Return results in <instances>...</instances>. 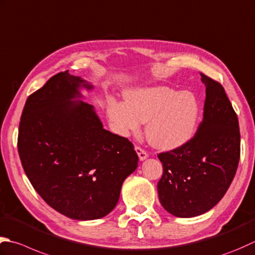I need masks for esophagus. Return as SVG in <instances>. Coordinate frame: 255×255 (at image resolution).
I'll use <instances>...</instances> for the list:
<instances>
[{"label":"esophagus","mask_w":255,"mask_h":255,"mask_svg":"<svg viewBox=\"0 0 255 255\" xmlns=\"http://www.w3.org/2000/svg\"><path fill=\"white\" fill-rule=\"evenodd\" d=\"M134 149H136V151H137L138 156H139V159H140V160H144V159H146V158L148 157L147 151L144 150V149H142L141 147L136 146V147H134Z\"/></svg>","instance_id":"obj_1"}]
</instances>
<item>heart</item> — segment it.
I'll return each instance as SVG.
<instances>
[{"label":"heart","instance_id":"b5f03b06","mask_svg":"<svg viewBox=\"0 0 255 255\" xmlns=\"http://www.w3.org/2000/svg\"><path fill=\"white\" fill-rule=\"evenodd\" d=\"M109 119L121 134L137 131L146 123V136L152 146L170 150L193 137L200 116V104L191 92L169 87L141 88L129 92L126 103L112 101Z\"/></svg>","mask_w":255,"mask_h":255}]
</instances>
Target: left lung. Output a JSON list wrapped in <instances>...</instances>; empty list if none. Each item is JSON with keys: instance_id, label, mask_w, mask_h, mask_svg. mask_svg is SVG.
<instances>
[{"instance_id": "1", "label": "left lung", "mask_w": 255, "mask_h": 255, "mask_svg": "<svg viewBox=\"0 0 255 255\" xmlns=\"http://www.w3.org/2000/svg\"><path fill=\"white\" fill-rule=\"evenodd\" d=\"M206 85L203 118L182 146L158 154L162 163L159 201L179 218L200 216L221 200L240 160L238 116L222 85L200 73Z\"/></svg>"}]
</instances>
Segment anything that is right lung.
I'll use <instances>...</instances> for the list:
<instances>
[{
    "mask_svg": "<svg viewBox=\"0 0 255 255\" xmlns=\"http://www.w3.org/2000/svg\"><path fill=\"white\" fill-rule=\"evenodd\" d=\"M92 86L68 71L29 95L18 126L17 149L25 173L48 206L74 220L113 211L122 184L138 166L127 138L103 128L78 88Z\"/></svg>",
    "mask_w": 255,
    "mask_h": 255,
    "instance_id": "right-lung-1",
    "label": "right lung"
}]
</instances>
